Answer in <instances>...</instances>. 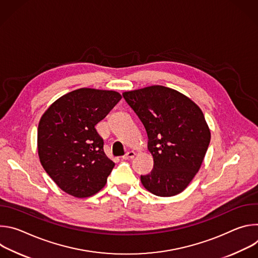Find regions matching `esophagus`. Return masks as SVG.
<instances>
[{
	"label": "esophagus",
	"mask_w": 258,
	"mask_h": 258,
	"mask_svg": "<svg viewBox=\"0 0 258 258\" xmlns=\"http://www.w3.org/2000/svg\"><path fill=\"white\" fill-rule=\"evenodd\" d=\"M135 155H136V153H135L134 151H128L125 155L122 156V159H124V160H126V159H132V158L135 157Z\"/></svg>",
	"instance_id": "1"
}]
</instances>
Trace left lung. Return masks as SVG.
<instances>
[{
    "mask_svg": "<svg viewBox=\"0 0 258 258\" xmlns=\"http://www.w3.org/2000/svg\"><path fill=\"white\" fill-rule=\"evenodd\" d=\"M145 126L154 166L141 175L152 194L170 197L185 190L198 172L210 143L201 109L179 92L151 86L122 94Z\"/></svg>",
    "mask_w": 258,
    "mask_h": 258,
    "instance_id": "1",
    "label": "left lung"
}]
</instances>
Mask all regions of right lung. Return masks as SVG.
Here are the masks:
<instances>
[{"label":"right lung","instance_id":"obj_1","mask_svg":"<svg viewBox=\"0 0 258 258\" xmlns=\"http://www.w3.org/2000/svg\"><path fill=\"white\" fill-rule=\"evenodd\" d=\"M121 99L114 91L83 88L56 100L38 127L40 161L65 193L86 198L98 193L114 167L95 125Z\"/></svg>","mask_w":258,"mask_h":258}]
</instances>
